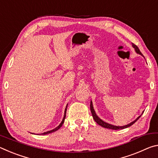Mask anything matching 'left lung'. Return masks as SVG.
Segmentation results:
<instances>
[{"instance_id": "8db88e82", "label": "left lung", "mask_w": 158, "mask_h": 158, "mask_svg": "<svg viewBox=\"0 0 158 158\" xmlns=\"http://www.w3.org/2000/svg\"><path fill=\"white\" fill-rule=\"evenodd\" d=\"M132 47L135 48V49L136 51V52H137V53H139V54H141V56L142 55V53H141V52H140V50L139 49L138 47L137 46V45H135V44H132ZM90 111H91V114H92V116H93V119L95 120V121L97 123L98 125H101L102 127H105V128H108V129H112V130H121V129H124V128H127L128 127L131 126V125H133L137 121V120L139 118L141 117V116H139L137 119L135 120V121H134L133 122L130 123V124L128 125H124V126H115V125H111V124H109L107 123H105V121H103L102 120H101L100 118H99L97 115H96L95 112V110L94 109H93V103L92 102H90Z\"/></svg>"}]
</instances>
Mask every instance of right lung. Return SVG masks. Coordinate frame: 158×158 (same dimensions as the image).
<instances>
[{
  "instance_id": "1",
  "label": "right lung",
  "mask_w": 158,
  "mask_h": 158,
  "mask_svg": "<svg viewBox=\"0 0 158 158\" xmlns=\"http://www.w3.org/2000/svg\"><path fill=\"white\" fill-rule=\"evenodd\" d=\"M67 106H68V105L66 106V108H65V114H64V117H63V121H62V122L60 123V124L58 125V126L57 127H56L55 129H53V130H50V131H48V132H44V133H42V135H47V134H49V133H52V132H55V131H56V130H58V129H60V128L61 127V126H62L63 125V123H64V121H65V116H66V111H67Z\"/></svg>"
}]
</instances>
